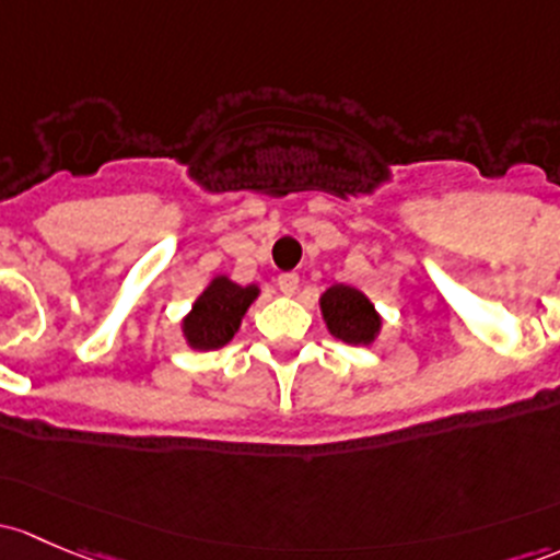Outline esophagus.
<instances>
[{"instance_id": "obj_1", "label": "esophagus", "mask_w": 560, "mask_h": 560, "mask_svg": "<svg viewBox=\"0 0 560 560\" xmlns=\"http://www.w3.org/2000/svg\"><path fill=\"white\" fill-rule=\"evenodd\" d=\"M276 284H279V290L284 292V295H295L298 284H300V276L295 273V270H287V273H279Z\"/></svg>"}]
</instances>
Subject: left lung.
<instances>
[{"mask_svg": "<svg viewBox=\"0 0 560 560\" xmlns=\"http://www.w3.org/2000/svg\"><path fill=\"white\" fill-rule=\"evenodd\" d=\"M322 314H325L329 332L335 338L354 346L370 343L381 327L373 303L354 287L346 284L329 287L325 295H322Z\"/></svg>", "mask_w": 560, "mask_h": 560, "instance_id": "1", "label": "left lung"}]
</instances>
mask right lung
<instances>
[{"instance_id": "obj_1", "label": "right lung", "mask_w": 560, "mask_h": 560, "mask_svg": "<svg viewBox=\"0 0 560 560\" xmlns=\"http://www.w3.org/2000/svg\"><path fill=\"white\" fill-rule=\"evenodd\" d=\"M257 298V287H238L228 279H214L209 290L192 305L185 319L187 343L192 349H220L233 338L252 300Z\"/></svg>"}]
</instances>
